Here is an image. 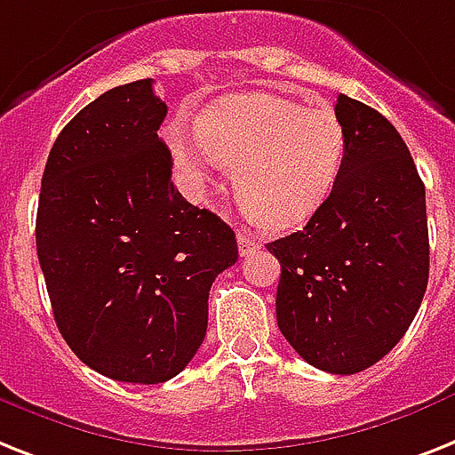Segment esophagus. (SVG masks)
I'll list each match as a JSON object with an SVG mask.
<instances>
[{"label":"esophagus","mask_w":455,"mask_h":455,"mask_svg":"<svg viewBox=\"0 0 455 455\" xmlns=\"http://www.w3.org/2000/svg\"><path fill=\"white\" fill-rule=\"evenodd\" d=\"M261 247V243L254 235H250L247 231H238V252L240 257H247V254L257 252Z\"/></svg>","instance_id":"esophagus-1"}]
</instances>
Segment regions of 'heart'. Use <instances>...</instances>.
I'll list each match as a JSON object with an SVG mask.
<instances>
[{
    "mask_svg": "<svg viewBox=\"0 0 455 455\" xmlns=\"http://www.w3.org/2000/svg\"><path fill=\"white\" fill-rule=\"evenodd\" d=\"M198 138L168 131L177 170L194 191L212 165L234 168V194L266 228L311 220L334 187L346 154L341 119L327 105L301 107L271 93L228 95L198 116Z\"/></svg>",
    "mask_w": 455,
    "mask_h": 455,
    "instance_id": "heart-1",
    "label": "heart"
}]
</instances>
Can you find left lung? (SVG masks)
Masks as SVG:
<instances>
[{
	"label": "left lung",
	"instance_id": "1",
	"mask_svg": "<svg viewBox=\"0 0 455 455\" xmlns=\"http://www.w3.org/2000/svg\"><path fill=\"white\" fill-rule=\"evenodd\" d=\"M346 154L301 231L268 243L280 261L278 327L308 364L357 374L397 346L430 273L426 187L395 125L339 95Z\"/></svg>",
	"mask_w": 455,
	"mask_h": 455
}]
</instances>
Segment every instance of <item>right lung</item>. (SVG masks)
Returning <instances> with one entry per match:
<instances>
[{
  "mask_svg": "<svg viewBox=\"0 0 455 455\" xmlns=\"http://www.w3.org/2000/svg\"><path fill=\"white\" fill-rule=\"evenodd\" d=\"M154 81L116 86L55 140L42 177L36 254L55 324L84 364L124 383L177 376L208 330V294L238 259L215 212L172 187Z\"/></svg>",
  "mask_w": 455,
  "mask_h": 455,
  "instance_id": "obj_1",
  "label": "right lung"
}]
</instances>
